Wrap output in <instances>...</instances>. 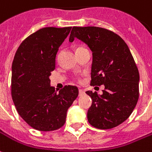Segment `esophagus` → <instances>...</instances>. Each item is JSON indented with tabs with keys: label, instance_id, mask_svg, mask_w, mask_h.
<instances>
[{
	"label": "esophagus",
	"instance_id": "34e87169",
	"mask_svg": "<svg viewBox=\"0 0 152 152\" xmlns=\"http://www.w3.org/2000/svg\"><path fill=\"white\" fill-rule=\"evenodd\" d=\"M85 94V91L83 90H79V96H81Z\"/></svg>",
	"mask_w": 152,
	"mask_h": 152
}]
</instances>
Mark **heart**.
Masks as SVG:
<instances>
[{
    "mask_svg": "<svg viewBox=\"0 0 152 152\" xmlns=\"http://www.w3.org/2000/svg\"><path fill=\"white\" fill-rule=\"evenodd\" d=\"M80 48H81V47H80V48H78L77 49H80ZM77 49H76V50H77Z\"/></svg>",
    "mask_w": 152,
    "mask_h": 152,
    "instance_id": "b5f03b06",
    "label": "heart"
}]
</instances>
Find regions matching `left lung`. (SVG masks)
<instances>
[{"mask_svg":"<svg viewBox=\"0 0 152 152\" xmlns=\"http://www.w3.org/2000/svg\"><path fill=\"white\" fill-rule=\"evenodd\" d=\"M88 45L92 52L91 86H104L103 94L86 91L92 99L87 118L99 129L115 128L127 120L139 97V72L127 43L106 28L73 27L69 38Z\"/></svg>","mask_w":152,"mask_h":152,"instance_id":"obj_1","label":"left lung"}]
</instances>
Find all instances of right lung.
I'll list each match as a JSON object with an SVG mask.
<instances>
[{"instance_id":"obj_1","label":"right lung","mask_w":152,"mask_h":152,"mask_svg":"<svg viewBox=\"0 0 152 152\" xmlns=\"http://www.w3.org/2000/svg\"><path fill=\"white\" fill-rule=\"evenodd\" d=\"M72 27H47L24 39L12 63L11 96L17 112L36 130L53 131L66 122V112L79 91L65 86L58 93L50 86L56 55Z\"/></svg>"}]
</instances>
